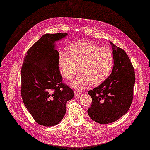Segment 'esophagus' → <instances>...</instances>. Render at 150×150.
<instances>
[{
    "instance_id": "obj_1",
    "label": "esophagus",
    "mask_w": 150,
    "mask_h": 150,
    "mask_svg": "<svg viewBox=\"0 0 150 150\" xmlns=\"http://www.w3.org/2000/svg\"><path fill=\"white\" fill-rule=\"evenodd\" d=\"M81 95H82V93L81 92L76 91H74V96H75V97H79Z\"/></svg>"
}]
</instances>
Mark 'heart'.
I'll list each match as a JSON object with an SVG mask.
<instances>
[{
	"label": "heart",
	"instance_id": "1",
	"mask_svg": "<svg viewBox=\"0 0 150 150\" xmlns=\"http://www.w3.org/2000/svg\"><path fill=\"white\" fill-rule=\"evenodd\" d=\"M58 65L64 77L70 80L77 71L80 73L70 85L77 89L98 85L106 81L114 65L112 52L108 48L88 42H79L70 45L67 52L60 51Z\"/></svg>",
	"mask_w": 150,
	"mask_h": 150
}]
</instances>
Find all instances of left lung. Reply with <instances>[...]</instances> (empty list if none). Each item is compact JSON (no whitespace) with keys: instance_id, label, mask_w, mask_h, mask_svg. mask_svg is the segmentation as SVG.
<instances>
[{"instance_id":"1","label":"left lung","mask_w":150,"mask_h":150,"mask_svg":"<svg viewBox=\"0 0 150 150\" xmlns=\"http://www.w3.org/2000/svg\"><path fill=\"white\" fill-rule=\"evenodd\" d=\"M110 43L114 56L112 73L99 86L88 91L92 104L88 114L92 120L101 124L114 122L128 111L135 82L134 68L129 56L122 49Z\"/></svg>"}]
</instances>
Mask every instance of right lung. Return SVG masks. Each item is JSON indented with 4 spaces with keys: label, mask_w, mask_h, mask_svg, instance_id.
I'll list each match as a JSON object with an SVG mask.
<instances>
[{
    "label": "right lung",
    "mask_w": 150,
    "mask_h": 150,
    "mask_svg": "<svg viewBox=\"0 0 150 150\" xmlns=\"http://www.w3.org/2000/svg\"><path fill=\"white\" fill-rule=\"evenodd\" d=\"M67 33L45 34L28 50L21 70V95L36 122L58 124L66 112L74 91L62 83L55 42Z\"/></svg>",
    "instance_id": "1"
}]
</instances>
